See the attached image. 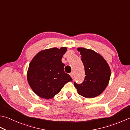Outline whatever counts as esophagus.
<instances>
[{
	"instance_id": "34e87169",
	"label": "esophagus",
	"mask_w": 130,
	"mask_h": 130,
	"mask_svg": "<svg viewBox=\"0 0 130 130\" xmlns=\"http://www.w3.org/2000/svg\"><path fill=\"white\" fill-rule=\"evenodd\" d=\"M70 75L71 76V77H72V79H74V73H73V72L70 73Z\"/></svg>"
}]
</instances>
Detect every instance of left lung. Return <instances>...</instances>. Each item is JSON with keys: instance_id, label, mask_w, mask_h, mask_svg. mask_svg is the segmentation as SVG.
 Instances as JSON below:
<instances>
[{"instance_id": "left-lung-1", "label": "left lung", "mask_w": 130, "mask_h": 130, "mask_svg": "<svg viewBox=\"0 0 130 130\" xmlns=\"http://www.w3.org/2000/svg\"><path fill=\"white\" fill-rule=\"evenodd\" d=\"M85 70V77L81 84L74 82L79 95L86 98L96 97L107 87L110 78V69L107 62L95 51L78 48Z\"/></svg>"}]
</instances>
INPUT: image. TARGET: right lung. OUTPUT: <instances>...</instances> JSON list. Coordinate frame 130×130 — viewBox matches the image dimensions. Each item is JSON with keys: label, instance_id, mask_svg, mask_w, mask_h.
<instances>
[{"label": "right lung", "instance_id": "add662e5", "mask_svg": "<svg viewBox=\"0 0 130 130\" xmlns=\"http://www.w3.org/2000/svg\"><path fill=\"white\" fill-rule=\"evenodd\" d=\"M67 47L52 48L41 51L29 64L27 79L30 87L37 95L45 99H52L60 92L72 78L65 73L62 62Z\"/></svg>", "mask_w": 130, "mask_h": 130}]
</instances>
